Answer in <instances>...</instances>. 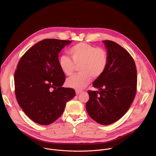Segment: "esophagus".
<instances>
[{"instance_id":"obj_1","label":"esophagus","mask_w":156,"mask_h":156,"mask_svg":"<svg viewBox=\"0 0 156 156\" xmlns=\"http://www.w3.org/2000/svg\"><path fill=\"white\" fill-rule=\"evenodd\" d=\"M81 92H83V91H81V90H76V94L79 95L80 93H81Z\"/></svg>"}]
</instances>
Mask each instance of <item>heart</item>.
<instances>
[{"mask_svg":"<svg viewBox=\"0 0 156 156\" xmlns=\"http://www.w3.org/2000/svg\"><path fill=\"white\" fill-rule=\"evenodd\" d=\"M69 54L71 59L66 55H62L59 58L58 64L62 72L71 76L78 66L80 72L67 80L66 85L69 88L81 90L90 83L92 78H100L107 69L108 54L104 48L80 43L69 49Z\"/></svg>","mask_w":156,"mask_h":156,"instance_id":"heart-1","label":"heart"}]
</instances>
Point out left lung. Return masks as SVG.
<instances>
[{
	"label": "left lung",
	"mask_w": 156,
	"mask_h": 156,
	"mask_svg": "<svg viewBox=\"0 0 156 156\" xmlns=\"http://www.w3.org/2000/svg\"><path fill=\"white\" fill-rule=\"evenodd\" d=\"M107 49L105 71L93 82L99 91L88 90L86 108L90 117L101 125H110L127 112L137 92V69L129 52L110 40L103 41Z\"/></svg>",
	"instance_id": "left-lung-1"
}]
</instances>
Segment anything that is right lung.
<instances>
[{
	"label": "right lung",
	"instance_id": "right-lung-1",
	"mask_svg": "<svg viewBox=\"0 0 156 156\" xmlns=\"http://www.w3.org/2000/svg\"><path fill=\"white\" fill-rule=\"evenodd\" d=\"M69 40L45 39L20 58L14 73L15 93L27 117L40 125H49L63 113L75 96L71 88L62 87L65 75L58 64V53Z\"/></svg>",
	"mask_w": 156,
	"mask_h": 156
}]
</instances>
